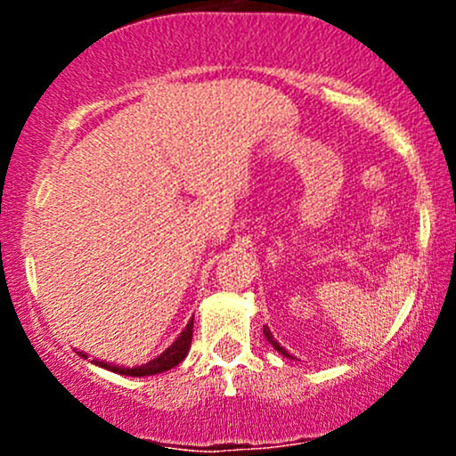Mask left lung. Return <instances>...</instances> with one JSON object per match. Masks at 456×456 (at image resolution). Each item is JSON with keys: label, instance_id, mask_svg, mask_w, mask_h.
<instances>
[{"label": "left lung", "instance_id": "obj_1", "mask_svg": "<svg viewBox=\"0 0 456 456\" xmlns=\"http://www.w3.org/2000/svg\"><path fill=\"white\" fill-rule=\"evenodd\" d=\"M264 334H265V338H268V343L272 345V347H274V349H276V352H279V354H282V355H285V358H294V355H289V352H287V349H285V347H281V345L274 341V337H272V332H270V328H268V326H264Z\"/></svg>", "mask_w": 456, "mask_h": 456}]
</instances>
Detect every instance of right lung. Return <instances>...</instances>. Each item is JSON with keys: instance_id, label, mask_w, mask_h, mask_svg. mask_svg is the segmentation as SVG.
<instances>
[{"instance_id": "obj_1", "label": "right lung", "mask_w": 456, "mask_h": 456, "mask_svg": "<svg viewBox=\"0 0 456 456\" xmlns=\"http://www.w3.org/2000/svg\"><path fill=\"white\" fill-rule=\"evenodd\" d=\"M192 326H195V317H192L191 322L186 323V328L182 330L180 337H177L175 341L165 349V352H162L160 355H156V358H151L150 362H145V364L133 366V369H130V366H128V369H124V366H115V364L102 362V360H92V364L101 366V369L111 370V373L128 375V378H145V375L165 373V370L174 369V366L180 364L182 360H184L188 355V349H191V341H192ZM83 358H87V355L83 354Z\"/></svg>"}]
</instances>
